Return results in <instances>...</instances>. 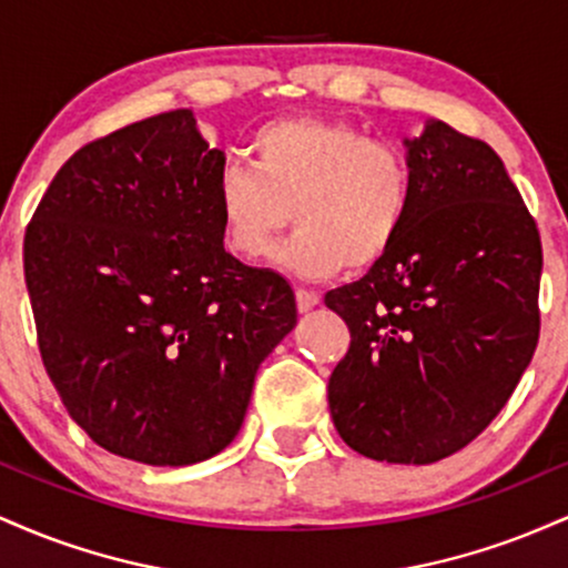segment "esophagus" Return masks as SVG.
Instances as JSON below:
<instances>
[{
	"instance_id": "1",
	"label": "esophagus",
	"mask_w": 568,
	"mask_h": 568,
	"mask_svg": "<svg viewBox=\"0 0 568 568\" xmlns=\"http://www.w3.org/2000/svg\"><path fill=\"white\" fill-rule=\"evenodd\" d=\"M296 304H298V312H310V310H315L317 304H321V296H317L315 291L298 288L296 291Z\"/></svg>"
}]
</instances>
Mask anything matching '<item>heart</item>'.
Listing matches in <instances>:
<instances>
[{"instance_id":"1","label":"heart","mask_w":568,"mask_h":568,"mask_svg":"<svg viewBox=\"0 0 568 568\" xmlns=\"http://www.w3.org/2000/svg\"><path fill=\"white\" fill-rule=\"evenodd\" d=\"M251 165H226L216 184L221 226L243 258L270 256L293 219L298 232L277 264L323 280L344 266L379 264L406 226L414 197L408 158L347 122H270L251 139Z\"/></svg>"}]
</instances>
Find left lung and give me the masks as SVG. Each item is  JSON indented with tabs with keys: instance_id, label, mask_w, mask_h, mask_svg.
<instances>
[{
	"instance_id": "1",
	"label": "left lung",
	"mask_w": 568,
	"mask_h": 568,
	"mask_svg": "<svg viewBox=\"0 0 568 568\" xmlns=\"http://www.w3.org/2000/svg\"><path fill=\"white\" fill-rule=\"evenodd\" d=\"M403 146L414 197L400 237L325 293L352 336L328 406L352 452L433 465L491 425L531 363L542 243L488 143L427 120Z\"/></svg>"
}]
</instances>
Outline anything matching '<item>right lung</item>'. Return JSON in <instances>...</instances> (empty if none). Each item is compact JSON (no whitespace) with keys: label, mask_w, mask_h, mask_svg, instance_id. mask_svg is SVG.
Returning <instances> with one entry per match:
<instances>
[{"label":"right lung","mask_w":568,"mask_h":568,"mask_svg":"<svg viewBox=\"0 0 568 568\" xmlns=\"http://www.w3.org/2000/svg\"><path fill=\"white\" fill-rule=\"evenodd\" d=\"M221 171L192 109L149 116L71 154L26 230L50 382L98 446L143 465L224 452L296 325L288 280L226 253Z\"/></svg>","instance_id":"1"}]
</instances>
